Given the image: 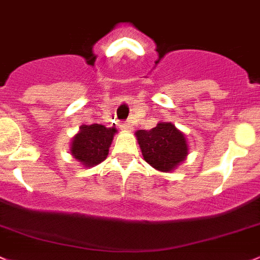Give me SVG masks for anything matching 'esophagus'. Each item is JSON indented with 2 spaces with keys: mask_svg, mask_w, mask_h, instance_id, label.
<instances>
[{
  "mask_svg": "<svg viewBox=\"0 0 260 260\" xmlns=\"http://www.w3.org/2000/svg\"><path fill=\"white\" fill-rule=\"evenodd\" d=\"M120 127H121V129L125 130V131H131V130H133V125H131V122H129V121L121 122Z\"/></svg>",
  "mask_w": 260,
  "mask_h": 260,
  "instance_id": "1",
  "label": "esophagus"
}]
</instances>
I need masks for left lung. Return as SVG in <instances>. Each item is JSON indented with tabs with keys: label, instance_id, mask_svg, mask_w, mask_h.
<instances>
[{
	"label": "left lung",
	"instance_id": "left-lung-1",
	"mask_svg": "<svg viewBox=\"0 0 260 260\" xmlns=\"http://www.w3.org/2000/svg\"><path fill=\"white\" fill-rule=\"evenodd\" d=\"M135 135L144 160L159 171H173L188 155L185 136L171 122H159L150 130H138Z\"/></svg>",
	"mask_w": 260,
	"mask_h": 260
}]
</instances>
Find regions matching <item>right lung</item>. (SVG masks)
I'll return each instance as SVG.
<instances>
[{"mask_svg":"<svg viewBox=\"0 0 260 260\" xmlns=\"http://www.w3.org/2000/svg\"><path fill=\"white\" fill-rule=\"evenodd\" d=\"M115 127L100 124L82 125L71 143V155L84 167L92 168L106 159L112 143Z\"/></svg>","mask_w":260,"mask_h":260,"instance_id":"right-lung-1","label":"right lung"}]
</instances>
